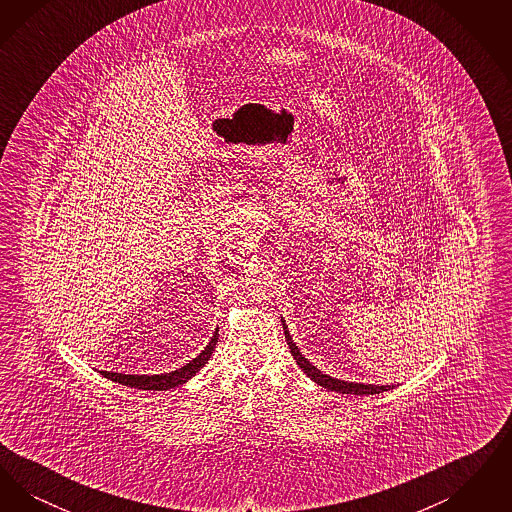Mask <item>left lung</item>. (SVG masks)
<instances>
[{
    "instance_id": "8db88e82",
    "label": "left lung",
    "mask_w": 512,
    "mask_h": 512,
    "mask_svg": "<svg viewBox=\"0 0 512 512\" xmlns=\"http://www.w3.org/2000/svg\"><path fill=\"white\" fill-rule=\"evenodd\" d=\"M282 326H284V334H286V341H288V347H290V351H292L293 359H295V363L299 365V368L313 380V382H317L318 386H322V388H326V390L330 391H340V393H353V395H374V393H382V391H388L393 388V386H374V384H355V382H343V380H338V378H332V376H328V374H322L318 368L311 365L303 355H301V351L297 349V345L293 343L292 336H290V332H288V326H286V322L282 320Z\"/></svg>"
}]
</instances>
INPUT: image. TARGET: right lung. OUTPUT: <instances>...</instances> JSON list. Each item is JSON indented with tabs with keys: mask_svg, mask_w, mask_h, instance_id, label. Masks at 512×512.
<instances>
[{
	"mask_svg": "<svg viewBox=\"0 0 512 512\" xmlns=\"http://www.w3.org/2000/svg\"><path fill=\"white\" fill-rule=\"evenodd\" d=\"M217 340H219V330H215L213 338L209 341V345L195 357L194 361H190L188 365L178 368V370H172L167 374H153V376H147V374H122V372H107V370H101V374L111 380V382H117L122 386H128V388H138V390H153V391H165L176 388L184 382H188L192 376H195V372L199 368H203L205 363L211 359L215 347H217Z\"/></svg>",
	"mask_w": 512,
	"mask_h": 512,
	"instance_id": "1",
	"label": "right lung"
}]
</instances>
